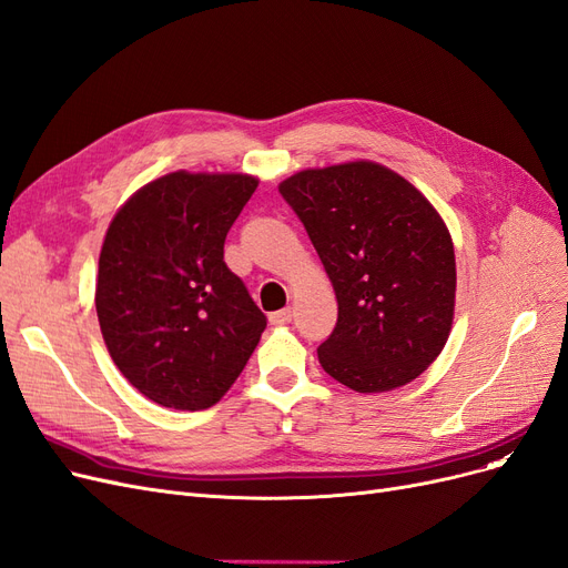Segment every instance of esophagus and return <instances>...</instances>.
Masks as SVG:
<instances>
[{
  "label": "esophagus",
  "instance_id": "1",
  "mask_svg": "<svg viewBox=\"0 0 568 568\" xmlns=\"http://www.w3.org/2000/svg\"><path fill=\"white\" fill-rule=\"evenodd\" d=\"M268 321L273 325H285L292 321V308H281V311H273V314L268 316Z\"/></svg>",
  "mask_w": 568,
  "mask_h": 568
}]
</instances>
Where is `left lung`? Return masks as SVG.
Here are the masks:
<instances>
[{"instance_id": "8db88e82", "label": "left lung", "mask_w": 568, "mask_h": 568, "mask_svg": "<svg viewBox=\"0 0 568 568\" xmlns=\"http://www.w3.org/2000/svg\"><path fill=\"white\" fill-rule=\"evenodd\" d=\"M337 297L318 346L323 371L358 394L392 392L442 354L455 308V252L444 219L410 181L356 160L278 186Z\"/></svg>"}]
</instances>
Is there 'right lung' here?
<instances>
[{"instance_id": "add662e5", "label": "right lung", "mask_w": 568, "mask_h": 568, "mask_svg": "<svg viewBox=\"0 0 568 568\" xmlns=\"http://www.w3.org/2000/svg\"><path fill=\"white\" fill-rule=\"evenodd\" d=\"M250 174L172 172L113 216L99 257L108 354L145 398L205 410L243 373L266 327L224 241L257 189Z\"/></svg>"}]
</instances>
